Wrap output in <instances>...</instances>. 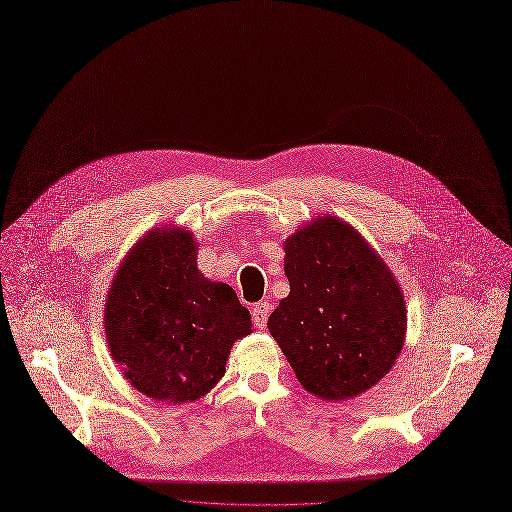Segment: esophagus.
Listing matches in <instances>:
<instances>
[{"label":"esophagus","instance_id":"1","mask_svg":"<svg viewBox=\"0 0 512 512\" xmlns=\"http://www.w3.org/2000/svg\"><path fill=\"white\" fill-rule=\"evenodd\" d=\"M269 312H271V304H269V302H265V300H261V302H257V304L253 306V310H251V314H253V322L257 324L259 329H265V327H267Z\"/></svg>","mask_w":512,"mask_h":512}]
</instances>
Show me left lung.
Masks as SVG:
<instances>
[{"mask_svg": "<svg viewBox=\"0 0 512 512\" xmlns=\"http://www.w3.org/2000/svg\"><path fill=\"white\" fill-rule=\"evenodd\" d=\"M290 296L267 327L298 382L324 400L378 384L404 345L406 308L386 263L359 232L324 216L284 245Z\"/></svg>", "mask_w": 512, "mask_h": 512, "instance_id": "8db88e82", "label": "left lung"}]
</instances>
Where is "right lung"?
<instances>
[{"mask_svg":"<svg viewBox=\"0 0 512 512\" xmlns=\"http://www.w3.org/2000/svg\"><path fill=\"white\" fill-rule=\"evenodd\" d=\"M106 339L124 378L159 402H194L224 376L251 314L196 265L188 230L153 228L126 255L106 300Z\"/></svg>","mask_w":512,"mask_h":512,"instance_id":"obj_1","label":"right lung"}]
</instances>
